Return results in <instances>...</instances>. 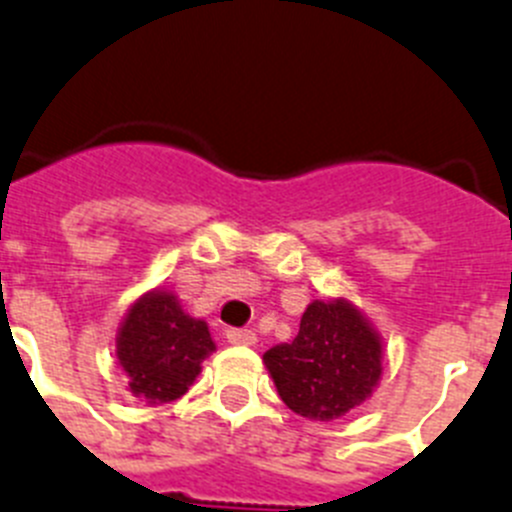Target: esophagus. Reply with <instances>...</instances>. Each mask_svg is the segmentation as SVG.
Wrapping results in <instances>:
<instances>
[{
  "mask_svg": "<svg viewBox=\"0 0 512 512\" xmlns=\"http://www.w3.org/2000/svg\"><path fill=\"white\" fill-rule=\"evenodd\" d=\"M227 341L232 346H252L257 341V336L252 331H247V328H229Z\"/></svg>",
  "mask_w": 512,
  "mask_h": 512,
  "instance_id": "obj_1",
  "label": "esophagus"
}]
</instances>
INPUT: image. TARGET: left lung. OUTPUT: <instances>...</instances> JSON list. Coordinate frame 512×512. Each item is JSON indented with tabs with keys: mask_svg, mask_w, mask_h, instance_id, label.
<instances>
[{
	"mask_svg": "<svg viewBox=\"0 0 512 512\" xmlns=\"http://www.w3.org/2000/svg\"><path fill=\"white\" fill-rule=\"evenodd\" d=\"M262 361L285 407L305 419L331 422L374 394L384 346L351 300H313L293 343L272 346Z\"/></svg>",
	"mask_w": 512,
	"mask_h": 512,
	"instance_id": "left-lung-1",
	"label": "left lung"
}]
</instances>
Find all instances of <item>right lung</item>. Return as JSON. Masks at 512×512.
Instances as JSON below:
<instances>
[{
  "instance_id": "add662e5",
  "label": "right lung",
  "mask_w": 512,
  "mask_h": 512,
  "mask_svg": "<svg viewBox=\"0 0 512 512\" xmlns=\"http://www.w3.org/2000/svg\"><path fill=\"white\" fill-rule=\"evenodd\" d=\"M214 348L207 323L184 313L169 290L141 295L128 308L116 338L128 389L146 404H169L184 396Z\"/></svg>"
}]
</instances>
